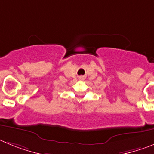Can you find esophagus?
Instances as JSON below:
<instances>
[{"mask_svg": "<svg viewBox=\"0 0 154 154\" xmlns=\"http://www.w3.org/2000/svg\"><path fill=\"white\" fill-rule=\"evenodd\" d=\"M84 78V77H80V79H83Z\"/></svg>", "mask_w": 154, "mask_h": 154, "instance_id": "esophagus-1", "label": "esophagus"}]
</instances>
